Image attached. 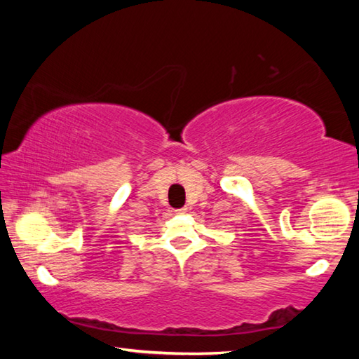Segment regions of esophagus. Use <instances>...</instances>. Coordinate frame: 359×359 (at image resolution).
I'll list each match as a JSON object with an SVG mask.
<instances>
[{"instance_id":"34e87169","label":"esophagus","mask_w":359,"mask_h":359,"mask_svg":"<svg viewBox=\"0 0 359 359\" xmlns=\"http://www.w3.org/2000/svg\"><path fill=\"white\" fill-rule=\"evenodd\" d=\"M175 212H177V214H185V212H187V208H182V209H177V210H175Z\"/></svg>"}]
</instances>
